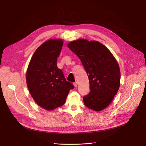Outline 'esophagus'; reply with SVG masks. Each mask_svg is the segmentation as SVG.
I'll use <instances>...</instances> for the list:
<instances>
[{"mask_svg":"<svg viewBox=\"0 0 146 146\" xmlns=\"http://www.w3.org/2000/svg\"><path fill=\"white\" fill-rule=\"evenodd\" d=\"M77 85H78V83H77V82H74V86H75V87H77Z\"/></svg>","mask_w":146,"mask_h":146,"instance_id":"obj_1","label":"esophagus"}]
</instances>
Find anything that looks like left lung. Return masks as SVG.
<instances>
[{"mask_svg": "<svg viewBox=\"0 0 146 146\" xmlns=\"http://www.w3.org/2000/svg\"><path fill=\"white\" fill-rule=\"evenodd\" d=\"M68 46L81 60L89 78L90 92L83 97L84 104L96 111L105 109L120 86L121 72L116 60L98 41L80 39Z\"/></svg>", "mask_w": 146, "mask_h": 146, "instance_id": "left-lung-1", "label": "left lung"}]
</instances>
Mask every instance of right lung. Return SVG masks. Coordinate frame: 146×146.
<instances>
[{
    "mask_svg": "<svg viewBox=\"0 0 146 146\" xmlns=\"http://www.w3.org/2000/svg\"><path fill=\"white\" fill-rule=\"evenodd\" d=\"M63 44L61 39H49L35 52L26 74L30 93L39 106L52 110L65 103L72 84L66 81L56 65Z\"/></svg>",
    "mask_w": 146,
    "mask_h": 146,
    "instance_id": "1",
    "label": "right lung"
}]
</instances>
